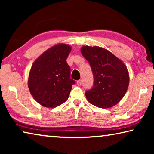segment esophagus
Masks as SVG:
<instances>
[{
  "label": "esophagus",
  "instance_id": "obj_1",
  "mask_svg": "<svg viewBox=\"0 0 154 154\" xmlns=\"http://www.w3.org/2000/svg\"><path fill=\"white\" fill-rule=\"evenodd\" d=\"M77 84L78 85H82V79H79V80H78L77 82Z\"/></svg>",
  "mask_w": 154,
  "mask_h": 154
}]
</instances>
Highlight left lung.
<instances>
[{
  "mask_svg": "<svg viewBox=\"0 0 154 154\" xmlns=\"http://www.w3.org/2000/svg\"><path fill=\"white\" fill-rule=\"evenodd\" d=\"M81 52L90 63L94 77L92 88L85 91L88 100L99 108L116 105L128 86L129 75L125 64L110 51L99 47L83 46Z\"/></svg>",
  "mask_w": 154,
  "mask_h": 154,
  "instance_id": "1",
  "label": "left lung"
}]
</instances>
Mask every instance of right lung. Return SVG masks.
Wrapping results in <instances>:
<instances>
[{
    "instance_id": "obj_1",
    "label": "right lung",
    "mask_w": 154,
    "mask_h": 154,
    "mask_svg": "<svg viewBox=\"0 0 154 154\" xmlns=\"http://www.w3.org/2000/svg\"><path fill=\"white\" fill-rule=\"evenodd\" d=\"M71 50L69 45L58 44L44 52L33 63L28 88L34 98L43 106L54 108L64 103L75 84L66 62Z\"/></svg>"
}]
</instances>
